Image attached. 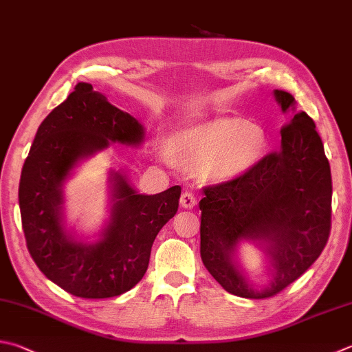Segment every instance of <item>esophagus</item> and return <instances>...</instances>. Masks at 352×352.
<instances>
[{
    "label": "esophagus",
    "mask_w": 352,
    "mask_h": 352,
    "mask_svg": "<svg viewBox=\"0 0 352 352\" xmlns=\"http://www.w3.org/2000/svg\"><path fill=\"white\" fill-rule=\"evenodd\" d=\"M196 202V196L191 193V191H184L181 196V205L184 208H193Z\"/></svg>",
    "instance_id": "obj_1"
}]
</instances>
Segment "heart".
I'll return each instance as SVG.
<instances>
[{
  "label": "heart",
  "instance_id": "obj_1",
  "mask_svg": "<svg viewBox=\"0 0 352 352\" xmlns=\"http://www.w3.org/2000/svg\"><path fill=\"white\" fill-rule=\"evenodd\" d=\"M185 162L204 167L217 181L250 170L262 156L265 135L261 127L237 118H221L185 130L176 141Z\"/></svg>",
  "mask_w": 352,
  "mask_h": 352
}]
</instances>
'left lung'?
Returning <instances> with one entry per match:
<instances>
[{
  "label": "left lung",
  "mask_w": 352,
  "mask_h": 352,
  "mask_svg": "<svg viewBox=\"0 0 352 352\" xmlns=\"http://www.w3.org/2000/svg\"><path fill=\"white\" fill-rule=\"evenodd\" d=\"M283 113L293 95L274 90ZM282 145L241 176L204 188L201 257L228 293L245 299L276 296L322 254L331 230V168L316 124L294 111L280 130ZM254 241L269 258L270 283L251 285L235 261L236 245Z\"/></svg>",
  "instance_id": "obj_1"
}]
</instances>
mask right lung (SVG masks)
Returning a JSON list of instances; mask_svg holds the SVG:
<instances>
[{
    "label": "right lung",
    "mask_w": 352,
    "mask_h": 352,
    "mask_svg": "<svg viewBox=\"0 0 352 352\" xmlns=\"http://www.w3.org/2000/svg\"><path fill=\"white\" fill-rule=\"evenodd\" d=\"M144 136L138 119L87 82H78L38 127L18 190L25 243L41 273L73 296L107 299L133 288L157 233L176 214L179 185L139 195L127 177L110 171V219L98 241H76L64 227L63 187L79 161L110 142L136 147Z\"/></svg>",
    "instance_id": "1"
}]
</instances>
